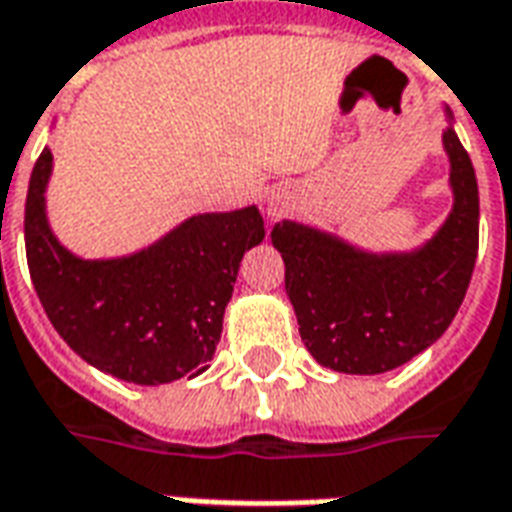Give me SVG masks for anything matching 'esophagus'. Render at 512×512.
Listing matches in <instances>:
<instances>
[{
	"label": "esophagus",
	"instance_id": "34e87169",
	"mask_svg": "<svg viewBox=\"0 0 512 512\" xmlns=\"http://www.w3.org/2000/svg\"><path fill=\"white\" fill-rule=\"evenodd\" d=\"M268 213H271V216H277L279 208H277V205H268Z\"/></svg>",
	"mask_w": 512,
	"mask_h": 512
}]
</instances>
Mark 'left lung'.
<instances>
[{"label":"left lung","instance_id":"left-lung-1","mask_svg":"<svg viewBox=\"0 0 512 512\" xmlns=\"http://www.w3.org/2000/svg\"><path fill=\"white\" fill-rule=\"evenodd\" d=\"M452 211L414 252H365L337 235L279 222L271 244L285 260V290L307 351L323 367L376 376L406 365L447 332L461 307L480 238V197L469 153L444 131Z\"/></svg>","mask_w":512,"mask_h":512}]
</instances>
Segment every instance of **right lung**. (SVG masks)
Wrapping results in <instances>:
<instances>
[{"label":"right lung","instance_id":"1","mask_svg":"<svg viewBox=\"0 0 512 512\" xmlns=\"http://www.w3.org/2000/svg\"><path fill=\"white\" fill-rule=\"evenodd\" d=\"M49 175L46 147L29 178L24 241L51 326L84 362L128 384L200 376L222 337L241 257L266 238L260 211L200 213L142 252L82 260L51 233Z\"/></svg>","mask_w":512,"mask_h":512}]
</instances>
